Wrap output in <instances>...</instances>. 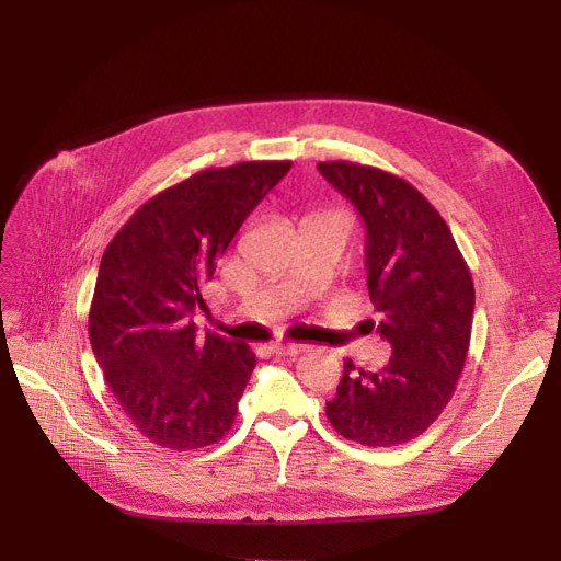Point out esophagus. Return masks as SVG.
Wrapping results in <instances>:
<instances>
[{"label": "esophagus", "instance_id": "1", "mask_svg": "<svg viewBox=\"0 0 561 561\" xmlns=\"http://www.w3.org/2000/svg\"><path fill=\"white\" fill-rule=\"evenodd\" d=\"M271 351H274L276 355H297V353H301V351H307V346H301V344H280V342H276V344H271Z\"/></svg>", "mask_w": 561, "mask_h": 561}]
</instances>
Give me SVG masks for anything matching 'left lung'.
<instances>
[{"instance_id": "8db88e82", "label": "left lung", "mask_w": 561, "mask_h": 561, "mask_svg": "<svg viewBox=\"0 0 561 561\" xmlns=\"http://www.w3.org/2000/svg\"><path fill=\"white\" fill-rule=\"evenodd\" d=\"M318 171L367 227V290L381 316L377 332L393 351L377 371L344 360L325 414L339 435L365 447L410 443L443 414L463 371L470 268L445 219L407 180L353 161H322Z\"/></svg>"}]
</instances>
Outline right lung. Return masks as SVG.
I'll use <instances>...</instances> for the list:
<instances>
[{"label":"right lung","mask_w":561,"mask_h":561,"mask_svg":"<svg viewBox=\"0 0 561 561\" xmlns=\"http://www.w3.org/2000/svg\"><path fill=\"white\" fill-rule=\"evenodd\" d=\"M290 161L206 168L133 213L105 248L89 311L98 365L130 423L165 449L219 443L239 412L254 353L196 334L203 287Z\"/></svg>","instance_id":"1"}]
</instances>
